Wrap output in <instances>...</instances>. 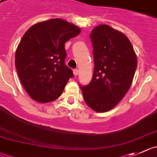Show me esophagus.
Returning <instances> with one entry per match:
<instances>
[{"label": "esophagus", "instance_id": "obj_1", "mask_svg": "<svg viewBox=\"0 0 157 157\" xmlns=\"http://www.w3.org/2000/svg\"><path fill=\"white\" fill-rule=\"evenodd\" d=\"M74 75L77 77L78 75V70H74Z\"/></svg>", "mask_w": 157, "mask_h": 157}]
</instances>
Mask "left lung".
Masks as SVG:
<instances>
[{
	"instance_id": "left-lung-1",
	"label": "left lung",
	"mask_w": 157,
	"mask_h": 157,
	"mask_svg": "<svg viewBox=\"0 0 157 157\" xmlns=\"http://www.w3.org/2000/svg\"><path fill=\"white\" fill-rule=\"evenodd\" d=\"M90 36L94 70L90 83L80 88L90 108L105 112L126 94L132 83L137 58L127 36L109 25L97 26Z\"/></svg>"
}]
</instances>
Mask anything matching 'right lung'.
Segmentation results:
<instances>
[{
  "instance_id": "add662e5",
  "label": "right lung",
  "mask_w": 157,
  "mask_h": 157,
  "mask_svg": "<svg viewBox=\"0 0 157 157\" xmlns=\"http://www.w3.org/2000/svg\"><path fill=\"white\" fill-rule=\"evenodd\" d=\"M80 29L53 18L27 30L15 52V67L23 87L33 100L48 103L63 94L71 69L65 65L64 44L80 34Z\"/></svg>"
}]
</instances>
